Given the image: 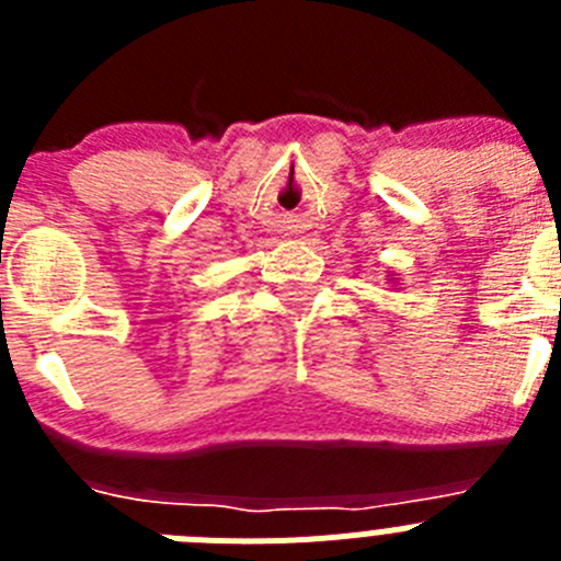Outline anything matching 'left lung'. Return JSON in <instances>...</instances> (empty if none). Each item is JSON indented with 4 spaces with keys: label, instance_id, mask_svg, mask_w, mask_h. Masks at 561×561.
<instances>
[{
    "label": "left lung",
    "instance_id": "left-lung-1",
    "mask_svg": "<svg viewBox=\"0 0 561 561\" xmlns=\"http://www.w3.org/2000/svg\"><path fill=\"white\" fill-rule=\"evenodd\" d=\"M390 280H393V277H390Z\"/></svg>",
    "mask_w": 561,
    "mask_h": 561
}]
</instances>
